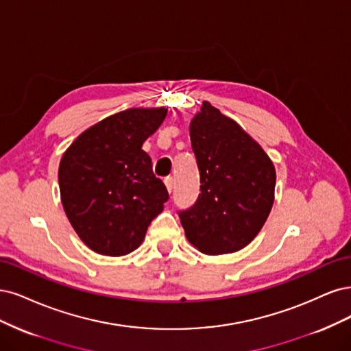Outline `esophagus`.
<instances>
[{
    "instance_id": "34e87169",
    "label": "esophagus",
    "mask_w": 351,
    "mask_h": 351,
    "mask_svg": "<svg viewBox=\"0 0 351 351\" xmlns=\"http://www.w3.org/2000/svg\"><path fill=\"white\" fill-rule=\"evenodd\" d=\"M165 185H166V188H167L169 192H172V191H173V185H175L173 178H172V176H167V178L165 179Z\"/></svg>"
}]
</instances>
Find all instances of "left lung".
Returning a JSON list of instances; mask_svg holds the SVG:
<instances>
[{
	"mask_svg": "<svg viewBox=\"0 0 351 351\" xmlns=\"http://www.w3.org/2000/svg\"><path fill=\"white\" fill-rule=\"evenodd\" d=\"M198 171L195 204L178 211L186 239L207 255L232 254L254 241L274 202L276 169L263 147L204 101L189 125Z\"/></svg>",
	"mask_w": 351,
	"mask_h": 351,
	"instance_id": "obj_1",
	"label": "left lung"
}]
</instances>
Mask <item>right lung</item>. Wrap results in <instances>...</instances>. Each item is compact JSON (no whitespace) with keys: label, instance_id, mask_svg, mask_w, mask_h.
<instances>
[{"label":"right lung","instance_id":"1","mask_svg":"<svg viewBox=\"0 0 351 351\" xmlns=\"http://www.w3.org/2000/svg\"><path fill=\"white\" fill-rule=\"evenodd\" d=\"M167 110L127 109L90 127L69 147L58 171L61 201L90 250L121 256L141 245L169 199L141 147Z\"/></svg>","mask_w":351,"mask_h":351}]
</instances>
